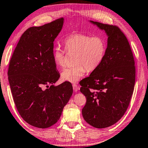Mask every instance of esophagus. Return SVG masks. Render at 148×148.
I'll list each match as a JSON object with an SVG mask.
<instances>
[{"label": "esophagus", "mask_w": 148, "mask_h": 148, "mask_svg": "<svg viewBox=\"0 0 148 148\" xmlns=\"http://www.w3.org/2000/svg\"><path fill=\"white\" fill-rule=\"evenodd\" d=\"M72 87H73V90H74V91H75V92H76V91H78L79 88H78V86H77L76 84H74L73 85H72Z\"/></svg>", "instance_id": "34e87169"}]
</instances>
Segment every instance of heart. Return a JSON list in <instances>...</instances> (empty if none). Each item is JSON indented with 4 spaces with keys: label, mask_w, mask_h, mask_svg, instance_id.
Here are the masks:
<instances>
[{
    "label": "heart",
    "mask_w": 148,
    "mask_h": 148,
    "mask_svg": "<svg viewBox=\"0 0 148 148\" xmlns=\"http://www.w3.org/2000/svg\"><path fill=\"white\" fill-rule=\"evenodd\" d=\"M68 52L76 53L74 66L65 69L60 76L62 81L76 83L85 75L86 70L93 71L103 60L107 44L103 37L84 34H74L67 36L63 41ZM65 52L59 47L54 49L53 59L58 67L65 66Z\"/></svg>",
    "instance_id": "obj_1"
}]
</instances>
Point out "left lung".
Listing matches in <instances>:
<instances>
[{
    "instance_id": "1",
    "label": "left lung",
    "mask_w": 148,
    "mask_h": 148,
    "mask_svg": "<svg viewBox=\"0 0 148 148\" xmlns=\"http://www.w3.org/2000/svg\"><path fill=\"white\" fill-rule=\"evenodd\" d=\"M106 33L107 46L97 69L82 80L80 91L86 97L82 116L97 128L113 125L124 115L135 84V63L130 44L115 25L90 20Z\"/></svg>"
}]
</instances>
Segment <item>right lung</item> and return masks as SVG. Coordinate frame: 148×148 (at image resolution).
Masks as SVG:
<instances>
[{
  "instance_id": "add662e5",
  "label": "right lung",
  "mask_w": 148,
  "mask_h": 148,
  "mask_svg": "<svg viewBox=\"0 0 148 148\" xmlns=\"http://www.w3.org/2000/svg\"><path fill=\"white\" fill-rule=\"evenodd\" d=\"M61 18L28 28L17 44L8 71L14 101L30 125L46 128L57 123L73 93L71 83L54 85L60 78L53 59L54 41L61 31ZM49 88L43 90L44 85Z\"/></svg>"
}]
</instances>
